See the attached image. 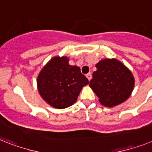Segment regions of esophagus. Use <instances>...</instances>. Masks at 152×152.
Here are the masks:
<instances>
[{
	"label": "esophagus",
	"instance_id": "esophagus-1",
	"mask_svg": "<svg viewBox=\"0 0 152 152\" xmlns=\"http://www.w3.org/2000/svg\"><path fill=\"white\" fill-rule=\"evenodd\" d=\"M86 77L88 79V81H90V80L91 79V74H90V73L87 74V75H86Z\"/></svg>",
	"mask_w": 152,
	"mask_h": 152
}]
</instances>
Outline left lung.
I'll use <instances>...</instances> for the list:
<instances>
[{
    "label": "left lung",
    "mask_w": 152,
    "mask_h": 152,
    "mask_svg": "<svg viewBox=\"0 0 152 152\" xmlns=\"http://www.w3.org/2000/svg\"><path fill=\"white\" fill-rule=\"evenodd\" d=\"M89 86L102 105L114 107L126 101L134 87L132 72L116 59H103L96 65Z\"/></svg>",
    "instance_id": "1"
}]
</instances>
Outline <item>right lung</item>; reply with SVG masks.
<instances>
[{
	"mask_svg": "<svg viewBox=\"0 0 152 152\" xmlns=\"http://www.w3.org/2000/svg\"><path fill=\"white\" fill-rule=\"evenodd\" d=\"M88 80L80 67L69 64L67 56H53L37 77V88L46 102L56 109H65L77 101Z\"/></svg>",
	"mask_w": 152,
	"mask_h": 152,
	"instance_id": "right-lung-1",
	"label": "right lung"
}]
</instances>
